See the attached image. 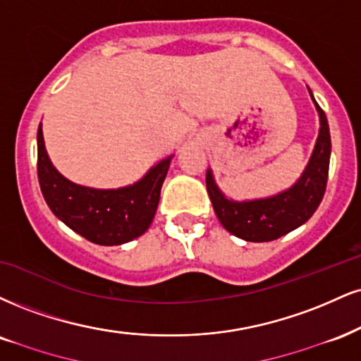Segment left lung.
I'll return each instance as SVG.
<instances>
[{
  "instance_id": "obj_1",
  "label": "left lung",
  "mask_w": 361,
  "mask_h": 361,
  "mask_svg": "<svg viewBox=\"0 0 361 361\" xmlns=\"http://www.w3.org/2000/svg\"><path fill=\"white\" fill-rule=\"evenodd\" d=\"M319 117V133L314 149L296 183L266 198L233 200L216 185L214 171L207 169V192L216 219L227 232L247 242H271L293 232L311 219L326 190L331 136L326 114L307 87Z\"/></svg>"
}]
</instances>
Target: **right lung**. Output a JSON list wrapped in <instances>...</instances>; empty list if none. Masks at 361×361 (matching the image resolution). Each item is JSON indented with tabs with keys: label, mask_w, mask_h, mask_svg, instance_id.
I'll return each instance as SVG.
<instances>
[{
	"label": "right lung",
	"mask_w": 361,
	"mask_h": 361,
	"mask_svg": "<svg viewBox=\"0 0 361 361\" xmlns=\"http://www.w3.org/2000/svg\"><path fill=\"white\" fill-rule=\"evenodd\" d=\"M38 181L47 205L59 220L97 245H123L141 237L153 222L173 156L147 169L136 183L101 190L67 180L50 161L42 123L37 133Z\"/></svg>",
	"instance_id": "obj_1"
}]
</instances>
